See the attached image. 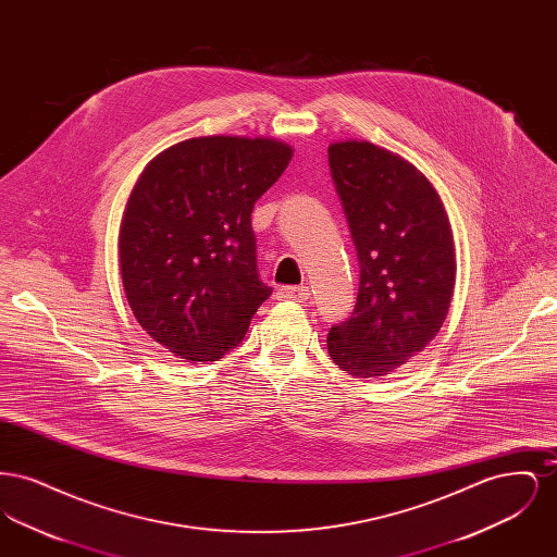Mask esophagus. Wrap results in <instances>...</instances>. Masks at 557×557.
<instances>
[{
	"instance_id": "34e87169",
	"label": "esophagus",
	"mask_w": 557,
	"mask_h": 557,
	"mask_svg": "<svg viewBox=\"0 0 557 557\" xmlns=\"http://www.w3.org/2000/svg\"><path fill=\"white\" fill-rule=\"evenodd\" d=\"M280 298L286 300H296V302H305L309 298V286H286L277 292Z\"/></svg>"
}]
</instances>
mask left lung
Here are the masks:
<instances>
[{
	"label": "left lung",
	"instance_id": "left-lung-1",
	"mask_svg": "<svg viewBox=\"0 0 557 557\" xmlns=\"http://www.w3.org/2000/svg\"><path fill=\"white\" fill-rule=\"evenodd\" d=\"M327 160L359 259L355 311L330 327L327 350L348 375L380 377L420 355L449 313V216L424 175L380 146L336 141Z\"/></svg>",
	"mask_w": 557,
	"mask_h": 557
}]
</instances>
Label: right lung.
<instances>
[{"label":"right lung","mask_w":557,"mask_h":557,"mask_svg":"<svg viewBox=\"0 0 557 557\" xmlns=\"http://www.w3.org/2000/svg\"><path fill=\"white\" fill-rule=\"evenodd\" d=\"M290 159L277 139L209 135L139 175L119 234L123 288L139 325L180 359H221L271 296L250 214Z\"/></svg>","instance_id":"right-lung-1"}]
</instances>
